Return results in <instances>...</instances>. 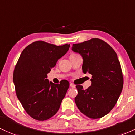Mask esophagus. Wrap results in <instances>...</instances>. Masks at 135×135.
Segmentation results:
<instances>
[{"label": "esophagus", "mask_w": 135, "mask_h": 135, "mask_svg": "<svg viewBox=\"0 0 135 135\" xmlns=\"http://www.w3.org/2000/svg\"><path fill=\"white\" fill-rule=\"evenodd\" d=\"M70 87H71V88H74L76 87V86L74 85V84H73V83H70Z\"/></svg>", "instance_id": "1"}]
</instances>
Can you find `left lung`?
I'll return each mask as SVG.
<instances>
[{
	"instance_id": "obj_1",
	"label": "left lung",
	"mask_w": 135,
	"mask_h": 135,
	"mask_svg": "<svg viewBox=\"0 0 135 135\" xmlns=\"http://www.w3.org/2000/svg\"><path fill=\"white\" fill-rule=\"evenodd\" d=\"M72 50L82 56L83 73L92 75V84L88 89L76 86V106L89 118H101L115 106L123 86L117 54L108 43L98 38L73 44Z\"/></svg>"
}]
</instances>
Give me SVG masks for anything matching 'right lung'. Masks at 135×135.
Here are the masks:
<instances>
[{"mask_svg": "<svg viewBox=\"0 0 135 135\" xmlns=\"http://www.w3.org/2000/svg\"><path fill=\"white\" fill-rule=\"evenodd\" d=\"M69 47L68 44L56 46L37 41L22 52L15 66L13 81L18 99L33 119L47 120L59 110L69 83L63 79L59 84H54L49 82L47 74Z\"/></svg>", "mask_w": 135, "mask_h": 135, "instance_id": "1", "label": "right lung"}]
</instances>
